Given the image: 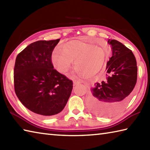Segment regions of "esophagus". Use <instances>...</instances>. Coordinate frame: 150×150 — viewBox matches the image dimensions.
<instances>
[{
	"mask_svg": "<svg viewBox=\"0 0 150 150\" xmlns=\"http://www.w3.org/2000/svg\"><path fill=\"white\" fill-rule=\"evenodd\" d=\"M81 83V81L80 80H77V79H75V80L73 81V85L75 86L76 84H77L79 83Z\"/></svg>",
	"mask_w": 150,
	"mask_h": 150,
	"instance_id": "1",
	"label": "esophagus"
}]
</instances>
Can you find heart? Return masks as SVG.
Masks as SVG:
<instances>
[{"label":"heart","mask_w":150,"mask_h":150,"mask_svg":"<svg viewBox=\"0 0 150 150\" xmlns=\"http://www.w3.org/2000/svg\"><path fill=\"white\" fill-rule=\"evenodd\" d=\"M106 52L101 47L75 40L62 44L52 53L51 61L55 68L62 73L68 71L74 60L77 71L89 77L101 69Z\"/></svg>","instance_id":"b5f03b06"}]
</instances>
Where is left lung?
<instances>
[{
  "label": "left lung",
  "instance_id": "1",
  "mask_svg": "<svg viewBox=\"0 0 150 150\" xmlns=\"http://www.w3.org/2000/svg\"><path fill=\"white\" fill-rule=\"evenodd\" d=\"M108 43L112 54L107 63L106 81L94 84L88 99L90 110L101 116H110L121 109L131 98L137 80L133 52L117 40H108Z\"/></svg>",
  "mask_w": 150,
  "mask_h": 150
}]
</instances>
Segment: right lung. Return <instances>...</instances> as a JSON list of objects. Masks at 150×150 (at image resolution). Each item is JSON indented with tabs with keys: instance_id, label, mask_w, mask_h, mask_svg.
Masks as SVG:
<instances>
[{
	"instance_id": "right-lung-1",
	"label": "right lung",
	"mask_w": 150,
	"mask_h": 150,
	"mask_svg": "<svg viewBox=\"0 0 150 150\" xmlns=\"http://www.w3.org/2000/svg\"><path fill=\"white\" fill-rule=\"evenodd\" d=\"M60 39L35 42L17 56L14 88L19 101L32 112L52 116L64 109L73 89L72 81L54 69L52 52Z\"/></svg>"
}]
</instances>
